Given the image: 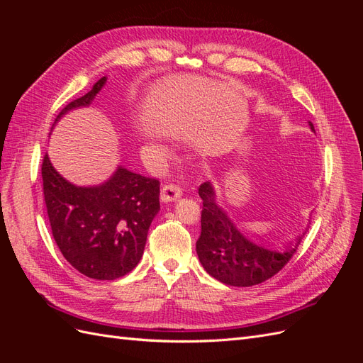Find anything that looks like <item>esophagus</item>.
<instances>
[{
  "label": "esophagus",
  "instance_id": "34e87169",
  "mask_svg": "<svg viewBox=\"0 0 363 363\" xmlns=\"http://www.w3.org/2000/svg\"><path fill=\"white\" fill-rule=\"evenodd\" d=\"M182 189L175 184H164L160 191V201L162 203H172L177 199H180Z\"/></svg>",
  "mask_w": 363,
  "mask_h": 363
}]
</instances>
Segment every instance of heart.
Here are the masks:
<instances>
[{"label": "heart", "instance_id": "heart-1", "mask_svg": "<svg viewBox=\"0 0 363 363\" xmlns=\"http://www.w3.org/2000/svg\"><path fill=\"white\" fill-rule=\"evenodd\" d=\"M156 150L160 152L162 156H168L169 151H168V147L167 145H162V144H156Z\"/></svg>", "mask_w": 363, "mask_h": 363}]
</instances>
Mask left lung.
I'll return each mask as SVG.
<instances>
[{"label":"left lung","mask_w":363,"mask_h":363,"mask_svg":"<svg viewBox=\"0 0 363 363\" xmlns=\"http://www.w3.org/2000/svg\"><path fill=\"white\" fill-rule=\"evenodd\" d=\"M309 127L315 133L312 123ZM199 194L203 212L196 255L208 276L218 281L238 288L255 286L276 276L298 248L304 232L283 245V251L252 242L218 204L215 186L211 182L203 183Z\"/></svg>","instance_id":"8db88e82"}]
</instances>
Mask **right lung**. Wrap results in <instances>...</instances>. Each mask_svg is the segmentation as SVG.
<instances>
[{"instance_id":"right-lung-1","label":"right lung","mask_w":363,"mask_h":363,"mask_svg":"<svg viewBox=\"0 0 363 363\" xmlns=\"http://www.w3.org/2000/svg\"><path fill=\"white\" fill-rule=\"evenodd\" d=\"M106 82L107 77H101L89 92L65 107L52 128L68 112L89 107ZM42 180L52 238L77 271L95 280H115L138 265L148 228L160 211L159 180L119 164L108 180L77 186L56 171L48 155Z\"/></svg>"}]
</instances>
